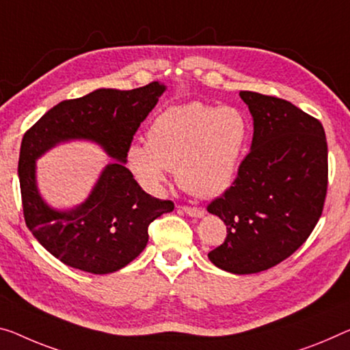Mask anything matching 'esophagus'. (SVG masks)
I'll use <instances>...</instances> for the list:
<instances>
[{
    "mask_svg": "<svg viewBox=\"0 0 350 350\" xmlns=\"http://www.w3.org/2000/svg\"><path fill=\"white\" fill-rule=\"evenodd\" d=\"M183 211L191 217H203L206 214V211L203 208H192V206H183Z\"/></svg>",
    "mask_w": 350,
    "mask_h": 350,
    "instance_id": "esophagus-1",
    "label": "esophagus"
}]
</instances>
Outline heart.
I'll list each match as a JSON object with an SVG mask.
<instances>
[{"mask_svg": "<svg viewBox=\"0 0 350 350\" xmlns=\"http://www.w3.org/2000/svg\"><path fill=\"white\" fill-rule=\"evenodd\" d=\"M249 141V120L234 106L200 101L170 106L154 117L147 144L133 141L125 161L145 191L159 193L170 169L185 189L219 196L233 185Z\"/></svg>", "mask_w": 350, "mask_h": 350, "instance_id": "b5f03b06", "label": "heart"}]
</instances>
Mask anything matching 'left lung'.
Here are the masks:
<instances>
[{
	"mask_svg": "<svg viewBox=\"0 0 350 350\" xmlns=\"http://www.w3.org/2000/svg\"><path fill=\"white\" fill-rule=\"evenodd\" d=\"M254 119L250 153L208 213L227 239L208 254L231 273H256L291 256L316 227L327 193V141L321 122L286 100L241 90Z\"/></svg>",
	"mask_w": 350,
	"mask_h": 350,
	"instance_id": "left-lung-1",
	"label": "left lung"
}]
</instances>
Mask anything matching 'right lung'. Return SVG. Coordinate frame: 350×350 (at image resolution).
I'll return each instance as SVG.
<instances>
[{
    "label": "right lung",
    "mask_w": 350,
    "mask_h": 350,
    "mask_svg": "<svg viewBox=\"0 0 350 350\" xmlns=\"http://www.w3.org/2000/svg\"><path fill=\"white\" fill-rule=\"evenodd\" d=\"M165 89L158 81L133 90L96 89L61 101L26 131L18 159L25 220L64 265L100 275L119 271L145 249L148 225L174 211V203L145 192L125 165L134 133ZM72 140L96 143L113 159L84 202L57 210L41 197L35 163L56 144Z\"/></svg>",
    "instance_id": "add662e5"
}]
</instances>
